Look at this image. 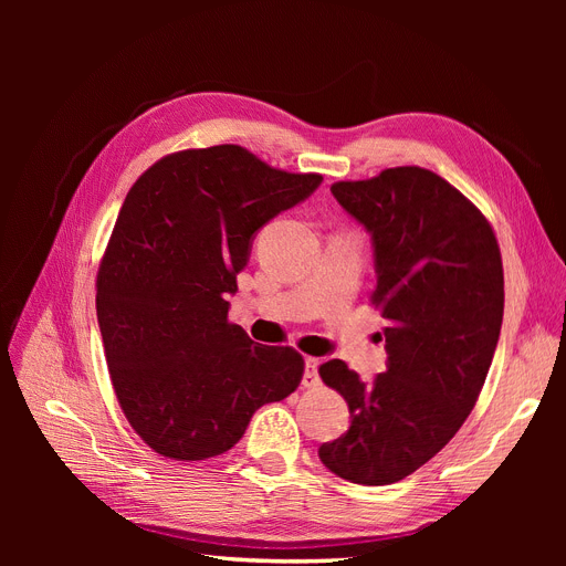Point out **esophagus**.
<instances>
[{
	"label": "esophagus",
	"mask_w": 566,
	"mask_h": 566,
	"mask_svg": "<svg viewBox=\"0 0 566 566\" xmlns=\"http://www.w3.org/2000/svg\"><path fill=\"white\" fill-rule=\"evenodd\" d=\"M318 360L316 358H307L305 360V374H303V385L305 388H316V385L321 382L318 378Z\"/></svg>",
	"instance_id": "obj_1"
}]
</instances>
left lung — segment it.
<instances>
[{"mask_svg": "<svg viewBox=\"0 0 566 566\" xmlns=\"http://www.w3.org/2000/svg\"><path fill=\"white\" fill-rule=\"evenodd\" d=\"M331 192L371 235L388 363L369 382L342 360L321 365L350 427L318 457L342 480L385 486L433 459L474 408L500 339L502 259L486 218L429 169H385Z\"/></svg>", "mask_w": 566, "mask_h": 566, "instance_id": "8db88e82", "label": "left lung"}]
</instances>
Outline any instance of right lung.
Here are the masks:
<instances>
[{"mask_svg": "<svg viewBox=\"0 0 566 566\" xmlns=\"http://www.w3.org/2000/svg\"><path fill=\"white\" fill-rule=\"evenodd\" d=\"M321 181L222 144L167 156L130 188L98 271L96 312L116 399L158 454H224L263 403L298 388L303 355L252 342L227 321V298L256 231Z\"/></svg>", "mask_w": 566, "mask_h": 566, "instance_id": "right-lung-1", "label": "right lung"}]
</instances>
